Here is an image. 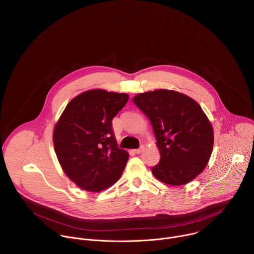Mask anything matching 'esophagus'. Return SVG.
Wrapping results in <instances>:
<instances>
[{"label":"esophagus","instance_id":"obj_1","mask_svg":"<svg viewBox=\"0 0 254 254\" xmlns=\"http://www.w3.org/2000/svg\"><path fill=\"white\" fill-rule=\"evenodd\" d=\"M143 151V146H140L138 149H136V150H134V152L136 153V154H140L141 152Z\"/></svg>","mask_w":254,"mask_h":254}]
</instances>
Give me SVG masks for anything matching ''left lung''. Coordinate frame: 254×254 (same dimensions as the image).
<instances>
[{
	"mask_svg": "<svg viewBox=\"0 0 254 254\" xmlns=\"http://www.w3.org/2000/svg\"><path fill=\"white\" fill-rule=\"evenodd\" d=\"M133 102L153 126L160 162L153 175L172 186L187 184L207 166L212 154V126L201 106L191 97L174 90L139 93Z\"/></svg>",
	"mask_w": 254,
	"mask_h": 254,
	"instance_id": "left-lung-1",
	"label": "left lung"
}]
</instances>
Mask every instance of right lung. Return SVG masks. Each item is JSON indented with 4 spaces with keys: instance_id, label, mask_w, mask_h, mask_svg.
Wrapping results in <instances>:
<instances>
[{
    "instance_id": "obj_1",
    "label": "right lung",
    "mask_w": 254,
    "mask_h": 254,
    "mask_svg": "<svg viewBox=\"0 0 254 254\" xmlns=\"http://www.w3.org/2000/svg\"><path fill=\"white\" fill-rule=\"evenodd\" d=\"M127 100L126 93L85 91L66 105L56 124L53 142L57 159L81 189L99 192L122 176L128 154L118 147L113 119Z\"/></svg>"
}]
</instances>
